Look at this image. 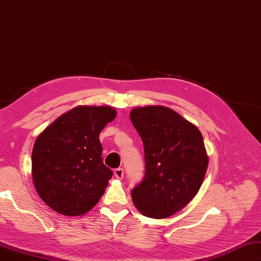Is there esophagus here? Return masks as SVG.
Listing matches in <instances>:
<instances>
[{
    "mask_svg": "<svg viewBox=\"0 0 261 261\" xmlns=\"http://www.w3.org/2000/svg\"><path fill=\"white\" fill-rule=\"evenodd\" d=\"M114 174L116 176V178L121 179L122 177H124V169H122V168H117V169L114 170Z\"/></svg>",
    "mask_w": 261,
    "mask_h": 261,
    "instance_id": "esophagus-1",
    "label": "esophagus"
}]
</instances>
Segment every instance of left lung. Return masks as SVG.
I'll return each instance as SVG.
<instances>
[{"instance_id":"1","label":"left lung","mask_w":261,"mask_h":261,"mask_svg":"<svg viewBox=\"0 0 261 261\" xmlns=\"http://www.w3.org/2000/svg\"><path fill=\"white\" fill-rule=\"evenodd\" d=\"M130 120L144 145L145 175L132 200L146 217L162 219L183 209L198 193L208 168L198 127L167 107L134 108Z\"/></svg>"}]
</instances>
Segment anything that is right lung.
I'll use <instances>...</instances> for the list:
<instances>
[{
  "instance_id": "1",
  "label": "right lung",
  "mask_w": 261,
  "mask_h": 261,
  "mask_svg": "<svg viewBox=\"0 0 261 261\" xmlns=\"http://www.w3.org/2000/svg\"><path fill=\"white\" fill-rule=\"evenodd\" d=\"M116 116L108 106H80L37 136L32 153L33 181L51 209L81 216L99 202L112 177L103 164L99 135Z\"/></svg>"
}]
</instances>
